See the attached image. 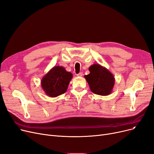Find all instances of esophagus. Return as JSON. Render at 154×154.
<instances>
[{
	"instance_id": "34e87169",
	"label": "esophagus",
	"mask_w": 154,
	"mask_h": 154,
	"mask_svg": "<svg viewBox=\"0 0 154 154\" xmlns=\"http://www.w3.org/2000/svg\"><path fill=\"white\" fill-rule=\"evenodd\" d=\"M82 75H83L82 72H80L79 73H78V74H77V76L79 77H82Z\"/></svg>"
}]
</instances>
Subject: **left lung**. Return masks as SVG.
I'll list each match as a JSON object with an SVG mask.
<instances>
[{"instance_id": "left-lung-1", "label": "left lung", "mask_w": 154, "mask_h": 154, "mask_svg": "<svg viewBox=\"0 0 154 154\" xmlns=\"http://www.w3.org/2000/svg\"><path fill=\"white\" fill-rule=\"evenodd\" d=\"M89 74L84 75L91 91L100 96H108L114 88L115 79L104 66L94 63L89 66Z\"/></svg>"}]
</instances>
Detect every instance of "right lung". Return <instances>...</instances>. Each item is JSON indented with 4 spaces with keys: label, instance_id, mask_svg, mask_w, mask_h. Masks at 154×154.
I'll return each mask as SVG.
<instances>
[{
    "label": "right lung",
    "instance_id": "add662e5",
    "mask_svg": "<svg viewBox=\"0 0 154 154\" xmlns=\"http://www.w3.org/2000/svg\"><path fill=\"white\" fill-rule=\"evenodd\" d=\"M72 77L63 66H55L42 79V88L46 95L56 97L66 91Z\"/></svg>",
    "mask_w": 154,
    "mask_h": 154
}]
</instances>
